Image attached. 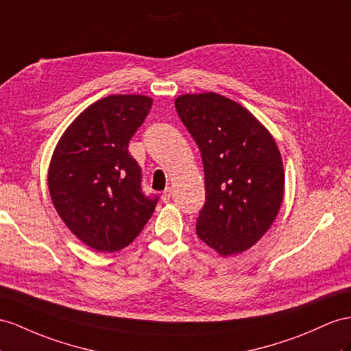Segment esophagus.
I'll return each instance as SVG.
<instances>
[{"instance_id": "esophagus-1", "label": "esophagus", "mask_w": 351, "mask_h": 351, "mask_svg": "<svg viewBox=\"0 0 351 351\" xmlns=\"http://www.w3.org/2000/svg\"><path fill=\"white\" fill-rule=\"evenodd\" d=\"M170 197H172V190H170V188H166L163 194H161V200H163V203H169Z\"/></svg>"}]
</instances>
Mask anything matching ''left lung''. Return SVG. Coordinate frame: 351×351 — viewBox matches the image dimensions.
Listing matches in <instances>:
<instances>
[{"label": "left lung", "instance_id": "8db88e82", "mask_svg": "<svg viewBox=\"0 0 351 351\" xmlns=\"http://www.w3.org/2000/svg\"><path fill=\"white\" fill-rule=\"evenodd\" d=\"M175 106L204 167L206 203L197 236L221 256L245 252L273 226L283 202L277 143L252 112L222 95H181Z\"/></svg>", "mask_w": 351, "mask_h": 351}]
</instances>
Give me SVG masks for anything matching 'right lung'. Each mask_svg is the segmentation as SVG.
<instances>
[{"mask_svg":"<svg viewBox=\"0 0 351 351\" xmlns=\"http://www.w3.org/2000/svg\"><path fill=\"white\" fill-rule=\"evenodd\" d=\"M152 97L111 95L80 114L62 134L49 166L53 206L68 230L96 252H117L136 239L156 209L141 188L128 149Z\"/></svg>","mask_w":351,"mask_h":351,"instance_id":"1","label":"right lung"}]
</instances>
